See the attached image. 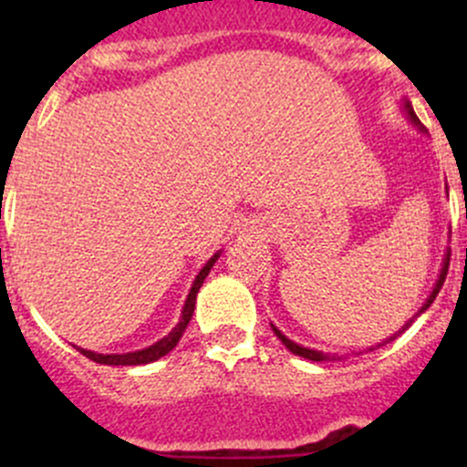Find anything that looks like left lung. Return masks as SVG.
I'll return each instance as SVG.
<instances>
[{"mask_svg":"<svg viewBox=\"0 0 467 467\" xmlns=\"http://www.w3.org/2000/svg\"><path fill=\"white\" fill-rule=\"evenodd\" d=\"M402 108H404V112H407L409 121H411V124L416 126V129L420 130V133H425V129H422L420 119H418V117H416V112H413L411 103H409L407 99H404V101H402ZM445 190H447V185H445ZM465 214H467V212H465ZM447 268H450V251H447V253H445V257H442V264H441V273H438V280H436L434 289H431V294L427 296V300H425V303H422V307L418 309V314H416V317H420V314H425L427 309H430V305L434 303V300H436L438 291H441L442 282H445V277H447ZM416 317H413V318H416ZM413 318H411V321H407V325H402V329H398V332H395L393 337H389V338H386V341L378 343V346H370L368 350H375V348H381V346H384V343H390V341H393L395 337H400V334H402L404 329H407L409 325L413 323ZM271 327H273V334H275V337L280 338L282 343H285V346H286V350H289V352H294V355H298V357H303V359H309V361H337V359H341V357H338V355H332V352L314 350V348H305V346H300V343L291 341V338H289V337H285V334H282L280 329H277L275 325H273V323H271Z\"/></svg>","mask_w":467,"mask_h":467,"instance_id":"1","label":"left lung"}]
</instances>
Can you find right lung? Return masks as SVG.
Instances as JSON below:
<instances>
[{"instance_id": "1", "label": "right lung", "mask_w": 467, "mask_h": 467, "mask_svg": "<svg viewBox=\"0 0 467 467\" xmlns=\"http://www.w3.org/2000/svg\"><path fill=\"white\" fill-rule=\"evenodd\" d=\"M221 257V251H216L214 255L210 257V260L205 262V266L201 268L199 275L194 277V285H192L190 294H187V300L185 305H182V312H181V321H178L176 327L171 329V332L167 334V337H162L160 341H155L153 346L144 348V350H135V352H124V355H99V352H92V350H86V348H77L81 355H86L88 359L97 361V364H106V366H142V364H150V361H158L160 357H164L167 352H171L173 348L178 346V341H181L182 332L187 329V325L192 321V314H194V307H196V294H199L201 285L205 282L207 273H210V268L214 266V262Z\"/></svg>"}]
</instances>
